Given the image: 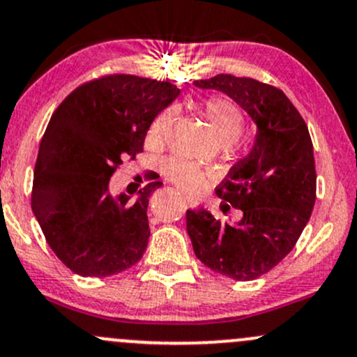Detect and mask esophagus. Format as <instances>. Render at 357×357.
<instances>
[{
  "label": "esophagus",
  "instance_id": "1",
  "mask_svg": "<svg viewBox=\"0 0 357 357\" xmlns=\"http://www.w3.org/2000/svg\"><path fill=\"white\" fill-rule=\"evenodd\" d=\"M186 202H188L190 207H195V205H197V202H195L193 198H190V197H186Z\"/></svg>",
  "mask_w": 357,
  "mask_h": 357
}]
</instances>
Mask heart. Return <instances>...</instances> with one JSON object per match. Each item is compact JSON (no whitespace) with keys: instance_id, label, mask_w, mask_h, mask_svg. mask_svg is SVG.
<instances>
[{"instance_id":"1","label":"heart","mask_w":357,"mask_h":357,"mask_svg":"<svg viewBox=\"0 0 357 357\" xmlns=\"http://www.w3.org/2000/svg\"><path fill=\"white\" fill-rule=\"evenodd\" d=\"M210 130L215 133L222 144H234L245 131V114L232 100L224 97H210L202 107ZM171 111H162L153 118L147 131V144L160 147L166 140L171 126ZM160 171L169 181L186 191H200L208 179V172L197 162H191L183 157H167L160 166Z\"/></svg>"}]
</instances>
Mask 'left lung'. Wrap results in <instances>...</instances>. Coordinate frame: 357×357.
Wrapping results in <instances>:
<instances>
[{"mask_svg": "<svg viewBox=\"0 0 357 357\" xmlns=\"http://www.w3.org/2000/svg\"><path fill=\"white\" fill-rule=\"evenodd\" d=\"M227 93L258 126L255 147L232 166L217 197L243 212L234 226L208 210H186V231L198 260L234 280H253L275 267L298 243L317 200L310 131L286 93L250 77L220 73L197 80ZM226 213L229 205H224Z\"/></svg>", "mask_w": 357, "mask_h": 357, "instance_id": "1", "label": "left lung"}]
</instances>
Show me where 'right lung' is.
<instances>
[{
	"instance_id": "obj_1",
	"label": "right lung",
	"mask_w": 357,
	"mask_h": 357,
	"mask_svg": "<svg viewBox=\"0 0 357 357\" xmlns=\"http://www.w3.org/2000/svg\"><path fill=\"white\" fill-rule=\"evenodd\" d=\"M179 96L169 82L114 73L93 78L52 112L33 169L32 212L47 245L71 272L109 277L147 250L149 197L112 198L109 179L123 160L144 152L150 123Z\"/></svg>"
}]
</instances>
